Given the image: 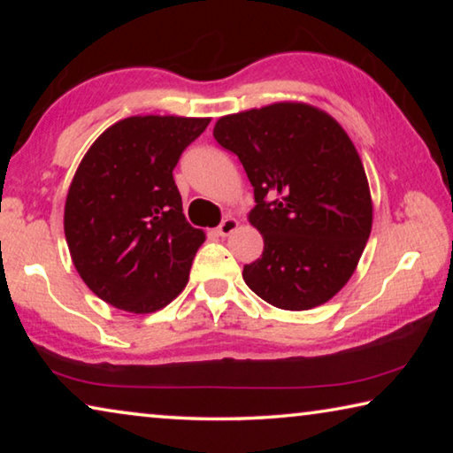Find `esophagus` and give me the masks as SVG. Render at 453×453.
I'll use <instances>...</instances> for the list:
<instances>
[{
  "mask_svg": "<svg viewBox=\"0 0 453 453\" xmlns=\"http://www.w3.org/2000/svg\"><path fill=\"white\" fill-rule=\"evenodd\" d=\"M237 226H240V221H237V219L232 218V216H227V218L218 226V234H219L221 237H226V235L232 234L234 229H237Z\"/></svg>",
  "mask_w": 453,
  "mask_h": 453,
  "instance_id": "esophagus-1",
  "label": "esophagus"
}]
</instances>
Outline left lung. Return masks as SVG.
<instances>
[{"instance_id":"8db88e82","label":"left lung","mask_w":453,"mask_h":453,"mask_svg":"<svg viewBox=\"0 0 453 453\" xmlns=\"http://www.w3.org/2000/svg\"><path fill=\"white\" fill-rule=\"evenodd\" d=\"M213 137L240 157L254 186L248 218L264 254L243 265L248 288L291 311L332 300L356 272L373 219L346 129L319 107L278 102L219 118Z\"/></svg>"}]
</instances>
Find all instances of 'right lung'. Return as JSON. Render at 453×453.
<instances>
[{"mask_svg":"<svg viewBox=\"0 0 453 453\" xmlns=\"http://www.w3.org/2000/svg\"><path fill=\"white\" fill-rule=\"evenodd\" d=\"M208 124L180 116L119 119L75 170L64 211L67 248L80 278L113 308L151 313L186 288L205 234L183 216L173 167Z\"/></svg>","mask_w":453,"mask_h":453,"instance_id":"right-lung-1","label":"right lung"}]
</instances>
